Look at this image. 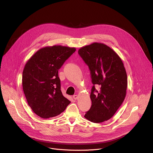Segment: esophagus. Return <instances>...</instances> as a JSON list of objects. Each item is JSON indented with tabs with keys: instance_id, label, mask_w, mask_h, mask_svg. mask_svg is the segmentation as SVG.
<instances>
[{
	"instance_id": "34e87169",
	"label": "esophagus",
	"mask_w": 153,
	"mask_h": 153,
	"mask_svg": "<svg viewBox=\"0 0 153 153\" xmlns=\"http://www.w3.org/2000/svg\"><path fill=\"white\" fill-rule=\"evenodd\" d=\"M73 99H74V100H77V98H78V96L76 94V95H74V96H73Z\"/></svg>"
}]
</instances>
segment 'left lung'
Returning <instances> with one entry per match:
<instances>
[{
  "mask_svg": "<svg viewBox=\"0 0 153 153\" xmlns=\"http://www.w3.org/2000/svg\"><path fill=\"white\" fill-rule=\"evenodd\" d=\"M78 53L90 70L93 86L91 106L84 117L94 123L111 119L123 103L126 93L127 75L118 54L104 43L94 42L82 47ZM95 85H99L97 91Z\"/></svg>",
  "mask_w": 153,
  "mask_h": 153,
  "instance_id": "1",
  "label": "left lung"
}]
</instances>
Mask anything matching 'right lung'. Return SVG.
<instances>
[{
    "mask_svg": "<svg viewBox=\"0 0 153 153\" xmlns=\"http://www.w3.org/2000/svg\"><path fill=\"white\" fill-rule=\"evenodd\" d=\"M76 50L62 45L46 47L26 63L22 73L23 90L28 105L38 116H57L70 103L62 93L58 70Z\"/></svg>",
    "mask_w": 153,
    "mask_h": 153,
    "instance_id": "obj_1",
    "label": "right lung"
}]
</instances>
